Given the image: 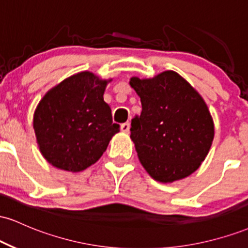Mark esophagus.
<instances>
[{"label":"esophagus","instance_id":"1","mask_svg":"<svg viewBox=\"0 0 248 248\" xmlns=\"http://www.w3.org/2000/svg\"><path fill=\"white\" fill-rule=\"evenodd\" d=\"M120 129H121L122 133H126V134L129 133V130H130V124H129V122H126V124H122L121 126H120Z\"/></svg>","mask_w":248,"mask_h":248}]
</instances>
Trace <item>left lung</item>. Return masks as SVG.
Here are the masks:
<instances>
[{"instance_id": "left-lung-1", "label": "left lung", "mask_w": 248, "mask_h": 248, "mask_svg": "<svg viewBox=\"0 0 248 248\" xmlns=\"http://www.w3.org/2000/svg\"><path fill=\"white\" fill-rule=\"evenodd\" d=\"M129 85L142 105L130 127L142 167L161 183L195 172L215 138L213 119L202 95L175 71L153 78L132 77Z\"/></svg>"}]
</instances>
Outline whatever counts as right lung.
Masks as SVG:
<instances>
[{
    "label": "right lung",
    "mask_w": 248,
    "mask_h": 248,
    "mask_svg": "<svg viewBox=\"0 0 248 248\" xmlns=\"http://www.w3.org/2000/svg\"><path fill=\"white\" fill-rule=\"evenodd\" d=\"M90 71L64 79L45 93L33 113L39 152L51 166L79 172L107 149L119 124L104 100L108 82Z\"/></svg>",
    "instance_id": "right-lung-1"
}]
</instances>
